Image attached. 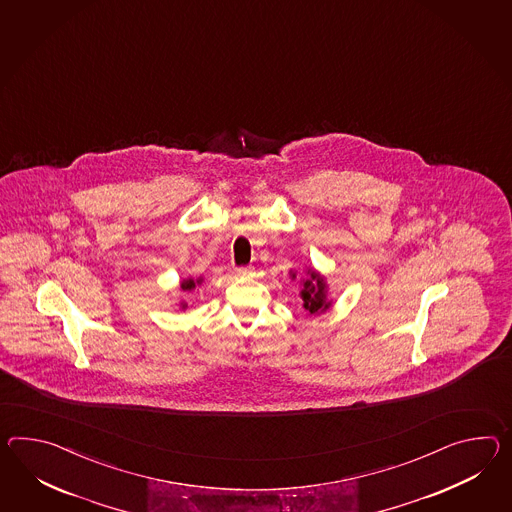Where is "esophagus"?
Returning <instances> with one entry per match:
<instances>
[{
    "label": "esophagus",
    "mask_w": 512,
    "mask_h": 512,
    "mask_svg": "<svg viewBox=\"0 0 512 512\" xmlns=\"http://www.w3.org/2000/svg\"><path fill=\"white\" fill-rule=\"evenodd\" d=\"M251 272H253L251 266H240V268H237L238 275H250Z\"/></svg>",
    "instance_id": "34e87169"
}]
</instances>
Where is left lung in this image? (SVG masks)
Returning a JSON list of instances; mask_svg holds the SVG:
<instances>
[{"label":"left lung","instance_id":"obj_1","mask_svg":"<svg viewBox=\"0 0 512 512\" xmlns=\"http://www.w3.org/2000/svg\"><path fill=\"white\" fill-rule=\"evenodd\" d=\"M307 279H303V288H301L300 296L303 301V309L309 314H318L329 309L331 301L327 300V285L322 275L316 270L307 272Z\"/></svg>","mask_w":512,"mask_h":512}]
</instances>
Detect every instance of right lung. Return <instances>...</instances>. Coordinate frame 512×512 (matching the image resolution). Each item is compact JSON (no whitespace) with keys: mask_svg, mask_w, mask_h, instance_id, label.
I'll use <instances>...</instances> for the list:
<instances>
[{"mask_svg":"<svg viewBox=\"0 0 512 512\" xmlns=\"http://www.w3.org/2000/svg\"><path fill=\"white\" fill-rule=\"evenodd\" d=\"M198 283H200V281H198ZM194 287H196V281H194V279H185V281L181 283L183 290H192Z\"/></svg>","mask_w":512,"mask_h":512,"instance_id":"1","label":"right lung"}]
</instances>
